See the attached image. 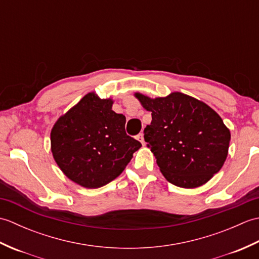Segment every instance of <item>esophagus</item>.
<instances>
[{
  "mask_svg": "<svg viewBox=\"0 0 259 259\" xmlns=\"http://www.w3.org/2000/svg\"><path fill=\"white\" fill-rule=\"evenodd\" d=\"M137 139H138L141 144H142V146H145L146 145V142H145V138H144V134H139L138 136H137Z\"/></svg>",
  "mask_w": 259,
  "mask_h": 259,
  "instance_id": "1",
  "label": "esophagus"
}]
</instances>
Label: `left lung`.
<instances>
[{
	"label": "left lung",
	"instance_id": "obj_1",
	"mask_svg": "<svg viewBox=\"0 0 259 259\" xmlns=\"http://www.w3.org/2000/svg\"><path fill=\"white\" fill-rule=\"evenodd\" d=\"M136 98L151 112L145 141L169 183L196 188L222 169L230 133L216 111L180 92L156 99L136 93Z\"/></svg>",
	"mask_w": 259,
	"mask_h": 259
}]
</instances>
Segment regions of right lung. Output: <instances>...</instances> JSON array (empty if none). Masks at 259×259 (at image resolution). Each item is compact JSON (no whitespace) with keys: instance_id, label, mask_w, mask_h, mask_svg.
Wrapping results in <instances>:
<instances>
[{"instance_id":"add662e5","label":"right lung","mask_w":259,"mask_h":259,"mask_svg":"<svg viewBox=\"0 0 259 259\" xmlns=\"http://www.w3.org/2000/svg\"><path fill=\"white\" fill-rule=\"evenodd\" d=\"M111 99L88 93L53 125L51 150L69 179L85 188L109 184L123 171L141 144L125 134V117Z\"/></svg>"}]
</instances>
